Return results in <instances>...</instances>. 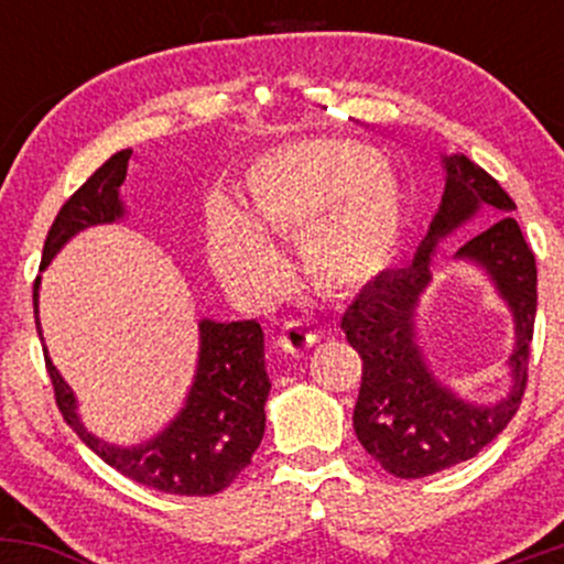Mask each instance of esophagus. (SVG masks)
<instances>
[{
  "label": "esophagus",
  "mask_w": 564,
  "mask_h": 564,
  "mask_svg": "<svg viewBox=\"0 0 564 564\" xmlns=\"http://www.w3.org/2000/svg\"><path fill=\"white\" fill-rule=\"evenodd\" d=\"M278 341H281V347L286 349V352H304L307 347H313L315 334L307 323L286 321L281 326V332H278Z\"/></svg>",
  "instance_id": "esophagus-1"
}]
</instances>
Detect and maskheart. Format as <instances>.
Returning <instances> with one entry per match:
<instances>
[{
	"label": "heart",
	"instance_id": "1",
	"mask_svg": "<svg viewBox=\"0 0 564 564\" xmlns=\"http://www.w3.org/2000/svg\"><path fill=\"white\" fill-rule=\"evenodd\" d=\"M249 200L263 230L304 238V268L328 294L371 283L390 264L403 225L390 170L355 142H296L270 153L251 170ZM256 226L230 204L212 206V262L230 289L270 296L283 283V262Z\"/></svg>",
	"mask_w": 564,
	"mask_h": 564
}]
</instances>
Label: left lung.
<instances>
[{
	"mask_svg": "<svg viewBox=\"0 0 564 564\" xmlns=\"http://www.w3.org/2000/svg\"><path fill=\"white\" fill-rule=\"evenodd\" d=\"M445 193L411 268L387 270L360 289L341 315V332L364 360L352 424L360 445L403 480L435 475L477 456L511 422L528 387L535 326V254L522 236L509 193L467 156L445 159ZM480 205L505 215L457 252L482 263L516 313L518 347L510 359L512 387L494 406H471L431 377L412 334V310L429 285V254L440 237Z\"/></svg>",
	"mask_w": 564,
	"mask_h": 564,
	"instance_id": "1",
	"label": "left lung"
}]
</instances>
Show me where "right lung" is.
<instances>
[{
  "instance_id": "1",
  "label": "right lung",
  "mask_w": 564,
  "mask_h": 564,
  "mask_svg": "<svg viewBox=\"0 0 564 564\" xmlns=\"http://www.w3.org/2000/svg\"><path fill=\"white\" fill-rule=\"evenodd\" d=\"M132 148L113 153L57 212L44 238L42 268L61 251L70 236L89 225L113 223L124 215L119 187L127 177ZM39 278L34 281V315L39 328ZM200 352L196 381L180 416L151 443L138 448H116L84 430L76 416L74 392L63 381L44 349V366L53 379L55 403L84 445H89L108 467L174 496H215L251 464L264 435V400L270 379L264 371V339L257 321L215 323L200 321Z\"/></svg>"
}]
</instances>
